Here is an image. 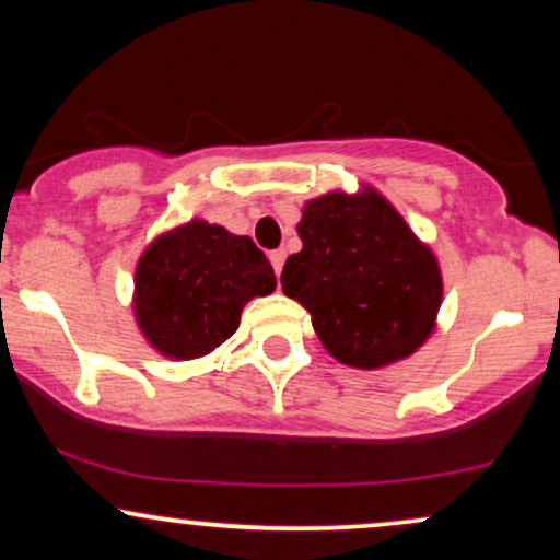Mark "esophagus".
<instances>
[{"label": "esophagus", "mask_w": 560, "mask_h": 560, "mask_svg": "<svg viewBox=\"0 0 560 560\" xmlns=\"http://www.w3.org/2000/svg\"><path fill=\"white\" fill-rule=\"evenodd\" d=\"M268 258H271L273 271H276V276H279V273H281V268H284V258H287V253H284V249H273V253L268 255Z\"/></svg>", "instance_id": "34e87169"}]
</instances>
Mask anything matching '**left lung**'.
I'll return each mask as SVG.
<instances>
[{
  "instance_id": "obj_1",
  "label": "left lung",
  "mask_w": 560,
  "mask_h": 560,
  "mask_svg": "<svg viewBox=\"0 0 560 560\" xmlns=\"http://www.w3.org/2000/svg\"><path fill=\"white\" fill-rule=\"evenodd\" d=\"M298 234L281 287L311 313L331 358L371 371L427 342L442 305L440 262L382 191L363 184L307 199Z\"/></svg>"
}]
</instances>
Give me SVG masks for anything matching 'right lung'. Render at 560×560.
Wrapping results in <instances>:
<instances>
[{"mask_svg": "<svg viewBox=\"0 0 560 560\" xmlns=\"http://www.w3.org/2000/svg\"><path fill=\"white\" fill-rule=\"evenodd\" d=\"M273 289L271 262L249 236L191 218L147 244L133 273L131 311L152 350L195 361L236 331L249 300Z\"/></svg>", "mask_w": 560, "mask_h": 560, "instance_id": "1", "label": "right lung"}]
</instances>
